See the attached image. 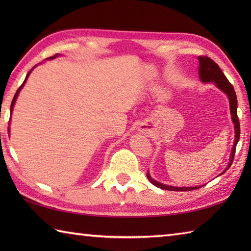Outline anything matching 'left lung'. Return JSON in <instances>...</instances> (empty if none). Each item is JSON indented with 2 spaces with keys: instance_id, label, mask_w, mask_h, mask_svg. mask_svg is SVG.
Wrapping results in <instances>:
<instances>
[{
  "instance_id": "8db88e82",
  "label": "left lung",
  "mask_w": 251,
  "mask_h": 251,
  "mask_svg": "<svg viewBox=\"0 0 251 251\" xmlns=\"http://www.w3.org/2000/svg\"><path fill=\"white\" fill-rule=\"evenodd\" d=\"M200 61V67H199V75L201 81L202 83H214L216 84V86L219 88L221 92L225 93L227 98H228V102H230V112H231V117H232V122L234 124V131H235V138H234V143H233V148L230 154V161H228L226 168L223 170V172L220 174H225L226 170L231 167V165L233 163V158L234 155H235V150H236V145L239 140V136H241V127H239V121L237 117V98H236V94L235 90H234L233 85L228 82V79L226 77L225 74L221 71V69L217 63L210 59L209 57L206 56H200L197 58ZM219 175V176H220ZM147 177L149 181L152 184L159 189L163 190H168V191H192V190H196L200 189L201 185H196V186H173V185H167L158 182V181L154 180L151 176L150 173H147Z\"/></svg>"
}]
</instances>
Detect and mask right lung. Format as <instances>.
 <instances>
[{"mask_svg": "<svg viewBox=\"0 0 251 251\" xmlns=\"http://www.w3.org/2000/svg\"><path fill=\"white\" fill-rule=\"evenodd\" d=\"M58 56V54L57 55H55V56H52V57H50V58H47V59H54V58H56ZM36 67V66H35ZM34 67V68H35ZM34 68H32L31 69V70L29 71V73L28 74H26V76H25V81H24V83L23 84H21V86L18 88V90H17V92H16V94H15V96H14V98H13V101H12V104H10V113H12V112H13V109H14V105H15V102H16V99H17V97H18V95H19V92H20V90H21V88H23L24 87V85L25 84V82H26V79H28V77H29V75H30V73L32 72V70H33V69ZM10 123V122H9ZM9 129V128H8Z\"/></svg>", "mask_w": 251, "mask_h": 251, "instance_id": "right-lung-1", "label": "right lung"}]
</instances>
